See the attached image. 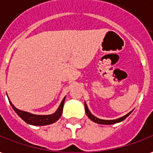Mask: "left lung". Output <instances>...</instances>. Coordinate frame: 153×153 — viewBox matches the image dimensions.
<instances>
[{"label":"left lung","instance_id":"obj_1","mask_svg":"<svg viewBox=\"0 0 153 153\" xmlns=\"http://www.w3.org/2000/svg\"><path fill=\"white\" fill-rule=\"evenodd\" d=\"M85 110H86V113H87V117H88L91 121H93V122L96 123H98V124H104V125H111V124H115V123H120V122H122V121H123V120H125V119L127 118V117L131 114V112L127 113V115H125L124 117H120V118L118 119H115V120H102V119H99L97 118V117H94L93 115L91 113L90 111L88 110V107H87L86 102H85Z\"/></svg>","mask_w":153,"mask_h":153}]
</instances>
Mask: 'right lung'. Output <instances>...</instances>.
Listing matches in <instances>:
<instances>
[{
    "instance_id": "right-lung-1",
    "label": "right lung",
    "mask_w": 153,
    "mask_h": 153,
    "mask_svg": "<svg viewBox=\"0 0 153 153\" xmlns=\"http://www.w3.org/2000/svg\"><path fill=\"white\" fill-rule=\"evenodd\" d=\"M65 98L66 97H64L62 102L61 103V105L59 106L58 109H57V111L55 113L51 115H45V116L30 114L29 112H26V111H20L18 109H16L12 105V103L10 102V101L9 102H10V105H11V107L13 108V110L26 123L30 124V125H34V126H45V125H49V124H51V123L56 122L61 117V116L62 114L63 105H64Z\"/></svg>"
}]
</instances>
